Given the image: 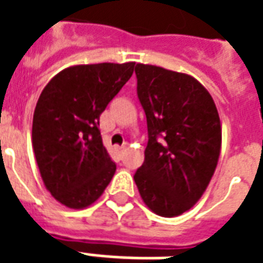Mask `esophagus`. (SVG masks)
<instances>
[{"label": "esophagus", "instance_id": "obj_1", "mask_svg": "<svg viewBox=\"0 0 263 263\" xmlns=\"http://www.w3.org/2000/svg\"><path fill=\"white\" fill-rule=\"evenodd\" d=\"M125 149H126V145H117V146H115V151H117V152H118V154H124V152H125Z\"/></svg>", "mask_w": 263, "mask_h": 263}]
</instances>
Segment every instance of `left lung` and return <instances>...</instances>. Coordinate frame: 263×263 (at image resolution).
I'll use <instances>...</instances> for the list:
<instances>
[{"label": "left lung", "instance_id": "obj_1", "mask_svg": "<svg viewBox=\"0 0 263 263\" xmlns=\"http://www.w3.org/2000/svg\"><path fill=\"white\" fill-rule=\"evenodd\" d=\"M148 145L135 183L143 203L160 217H176L197 203L221 152V122L205 87L186 73L135 66Z\"/></svg>", "mask_w": 263, "mask_h": 263}]
</instances>
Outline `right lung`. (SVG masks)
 Returning <instances> with one entry per match:
<instances>
[{"label":"right lung","instance_id":"right-lung-1","mask_svg":"<svg viewBox=\"0 0 263 263\" xmlns=\"http://www.w3.org/2000/svg\"><path fill=\"white\" fill-rule=\"evenodd\" d=\"M135 62L70 66L39 96L32 146L45 187L60 204L81 210L104 193L117 166L100 134V115L131 79Z\"/></svg>","mask_w":263,"mask_h":263}]
</instances>
